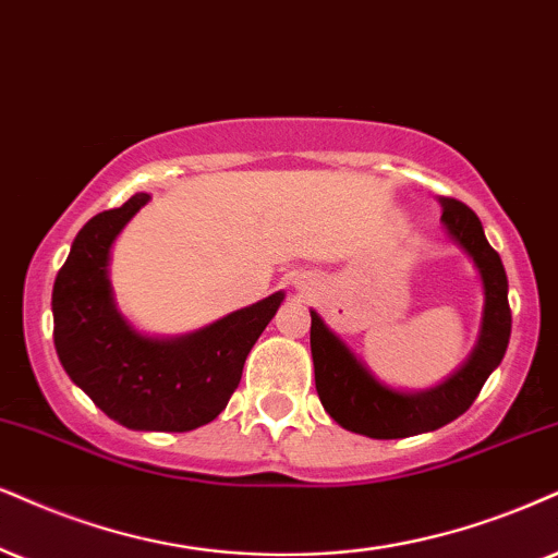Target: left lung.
<instances>
[{
	"label": "left lung",
	"instance_id": "left-lung-1",
	"mask_svg": "<svg viewBox=\"0 0 558 558\" xmlns=\"http://www.w3.org/2000/svg\"><path fill=\"white\" fill-rule=\"evenodd\" d=\"M442 222L450 238L473 258L484 281V326L478 347L465 367L450 380L426 393H398L385 388L356 362L339 336L326 328L318 313H311V352L315 364V390L323 409L343 429L373 439H398L439 429L471 409L486 377L501 362L512 331L507 302V274L499 253L484 235L481 219L471 206L450 196H439Z\"/></svg>",
	"mask_w": 558,
	"mask_h": 558
}]
</instances>
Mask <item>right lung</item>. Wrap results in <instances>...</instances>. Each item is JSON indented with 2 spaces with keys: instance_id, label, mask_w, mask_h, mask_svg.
Listing matches in <instances>:
<instances>
[{
  "instance_id": "add662e5",
  "label": "right lung",
  "mask_w": 558,
  "mask_h": 558,
  "mask_svg": "<svg viewBox=\"0 0 558 558\" xmlns=\"http://www.w3.org/2000/svg\"><path fill=\"white\" fill-rule=\"evenodd\" d=\"M147 198L136 194L77 232L53 281V343L72 383L113 422L142 432H189L222 414L247 352L284 294H271L181 339L136 333L113 305L108 253Z\"/></svg>"
}]
</instances>
